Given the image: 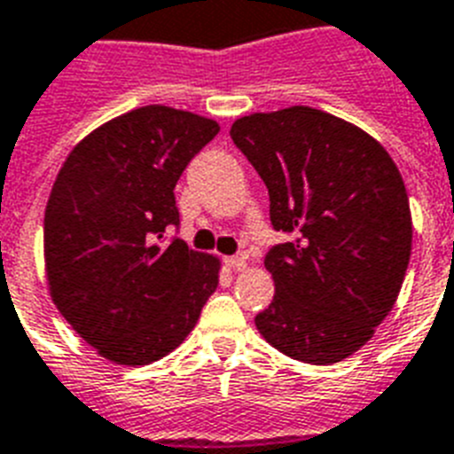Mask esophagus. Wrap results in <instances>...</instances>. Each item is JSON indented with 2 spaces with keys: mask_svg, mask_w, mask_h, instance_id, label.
Returning a JSON list of instances; mask_svg holds the SVG:
<instances>
[{
  "mask_svg": "<svg viewBox=\"0 0 454 454\" xmlns=\"http://www.w3.org/2000/svg\"><path fill=\"white\" fill-rule=\"evenodd\" d=\"M226 265L228 268H233V270H245L247 261H245V256H228Z\"/></svg>",
  "mask_w": 454,
  "mask_h": 454,
  "instance_id": "obj_1",
  "label": "esophagus"
}]
</instances>
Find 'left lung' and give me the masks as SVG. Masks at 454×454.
Segmentation results:
<instances>
[{"label": "left lung", "instance_id": "1", "mask_svg": "<svg viewBox=\"0 0 454 454\" xmlns=\"http://www.w3.org/2000/svg\"><path fill=\"white\" fill-rule=\"evenodd\" d=\"M263 179L275 296L256 315L272 348L305 364H335L366 345L399 296L412 245L399 168L371 135L312 106L252 114L231 128Z\"/></svg>", "mask_w": 454, "mask_h": 454}]
</instances>
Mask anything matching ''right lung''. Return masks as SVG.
<instances>
[{
  "instance_id": "add662e5",
  "label": "right lung",
  "mask_w": 454,
  "mask_h": 454,
  "mask_svg": "<svg viewBox=\"0 0 454 454\" xmlns=\"http://www.w3.org/2000/svg\"><path fill=\"white\" fill-rule=\"evenodd\" d=\"M219 125L151 105L79 142L43 216L51 296L106 359L142 366L191 333L219 285V261L193 252L179 228L175 186Z\"/></svg>"
}]
</instances>
